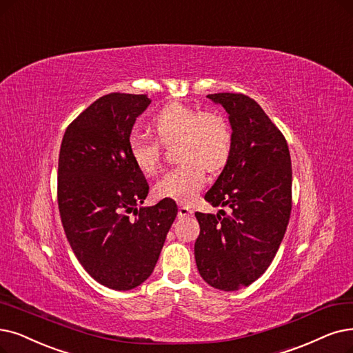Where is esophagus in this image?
<instances>
[{"label":"esophagus","instance_id":"34e87169","mask_svg":"<svg viewBox=\"0 0 353 353\" xmlns=\"http://www.w3.org/2000/svg\"><path fill=\"white\" fill-rule=\"evenodd\" d=\"M192 213H194V211H192L190 207L179 205V208H178V217H179V219L190 217V216H192Z\"/></svg>","mask_w":353,"mask_h":353}]
</instances>
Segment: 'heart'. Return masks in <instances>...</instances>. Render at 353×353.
I'll return each instance as SVG.
<instances>
[{"label":"heart","instance_id":"b5f03b06","mask_svg":"<svg viewBox=\"0 0 353 353\" xmlns=\"http://www.w3.org/2000/svg\"><path fill=\"white\" fill-rule=\"evenodd\" d=\"M158 139L132 133L128 150L132 162L145 175L161 168L165 146L175 143L182 161L154 184L158 199L191 203L205 182V169L216 172L228 163L232 153V130L223 116L178 101L165 104L150 121Z\"/></svg>","mask_w":353,"mask_h":353}]
</instances>
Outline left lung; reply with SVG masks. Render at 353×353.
<instances>
[{
	"label": "left lung",
	"instance_id": "obj_1",
	"mask_svg": "<svg viewBox=\"0 0 353 353\" xmlns=\"http://www.w3.org/2000/svg\"><path fill=\"white\" fill-rule=\"evenodd\" d=\"M207 97L228 111L232 153L204 199L213 207L229 205L232 214L196 211L194 253L208 285L236 291L268 270L283 242L292 207L291 157L284 134L250 97Z\"/></svg>",
	"mask_w": 353,
	"mask_h": 353
}]
</instances>
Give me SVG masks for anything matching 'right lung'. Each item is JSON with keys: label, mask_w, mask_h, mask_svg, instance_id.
Returning <instances> with one entry per match:
<instances>
[{"label": "right lung", "mask_w": 353, "mask_h": 353, "mask_svg": "<svg viewBox=\"0 0 353 353\" xmlns=\"http://www.w3.org/2000/svg\"><path fill=\"white\" fill-rule=\"evenodd\" d=\"M149 104L145 94L100 97L68 125L59 152L58 205L68 242L97 283L117 291L150 276L178 213L168 199L137 208L149 184L128 140Z\"/></svg>", "instance_id": "right-lung-1"}]
</instances>
